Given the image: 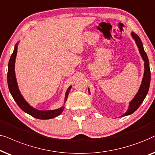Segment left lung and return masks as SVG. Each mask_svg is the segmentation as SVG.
I'll return each instance as SVG.
<instances>
[{
	"instance_id": "obj_1",
	"label": "left lung",
	"mask_w": 155,
	"mask_h": 155,
	"mask_svg": "<svg viewBox=\"0 0 155 155\" xmlns=\"http://www.w3.org/2000/svg\"><path fill=\"white\" fill-rule=\"evenodd\" d=\"M132 37H133V38L135 40L136 44H137L138 48H139V51L140 54H141L143 60L145 61V74H144V77L143 79H142V84L141 86H140V88L139 91H138L137 94H136V96H135V98L133 99V101L130 103L128 110H127V112L125 113L123 116H125V115L132 114V113H133L138 108H139L142 103L143 102L144 99L145 98L146 96H147L150 88V79H151L149 59H148L147 54H146L145 50H144L142 41L139 38V36L137 35L135 33L132 32ZM88 91H89V89H88Z\"/></svg>"
}]
</instances>
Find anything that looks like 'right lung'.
<instances>
[{"mask_svg": "<svg viewBox=\"0 0 155 155\" xmlns=\"http://www.w3.org/2000/svg\"><path fill=\"white\" fill-rule=\"evenodd\" d=\"M17 51H18V47L17 44L15 45V49H14L13 53L12 54L11 57H10L9 63H8V86L9 91L11 94L12 96L17 103L18 106L22 109L24 112L28 113V114L32 115V117H35V118L40 119V120H47L51 119L53 117H55L58 116L63 112L64 107H61V108L59 109H56V110H38L32 108L30 106L24 98H22V95L20 94V91L18 89L17 81H16L15 79V60L16 55H17ZM71 86L68 88L66 93L65 96V101L67 100L68 95L69 94L70 90H71Z\"/></svg>", "mask_w": 155, "mask_h": 155, "instance_id": "1", "label": "right lung"}]
</instances>
